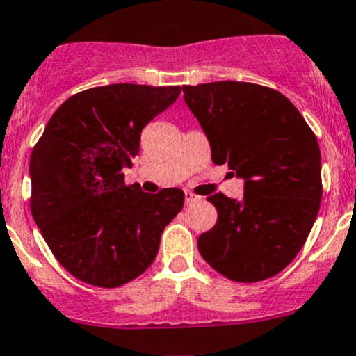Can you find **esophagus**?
<instances>
[{
  "mask_svg": "<svg viewBox=\"0 0 356 356\" xmlns=\"http://www.w3.org/2000/svg\"><path fill=\"white\" fill-rule=\"evenodd\" d=\"M184 196H186V205H191V203L200 202V196L195 195V193H191V191H186Z\"/></svg>",
  "mask_w": 356,
  "mask_h": 356,
  "instance_id": "obj_1",
  "label": "esophagus"
}]
</instances>
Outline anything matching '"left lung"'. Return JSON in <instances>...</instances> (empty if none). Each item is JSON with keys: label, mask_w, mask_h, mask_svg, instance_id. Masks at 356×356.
<instances>
[{"label": "left lung", "mask_w": 356, "mask_h": 356, "mask_svg": "<svg viewBox=\"0 0 356 356\" xmlns=\"http://www.w3.org/2000/svg\"><path fill=\"white\" fill-rule=\"evenodd\" d=\"M216 165L245 181L243 200L209 196L217 222L200 234L202 257L243 284L285 270L305 245L322 202V160L315 134L280 92L243 81L184 85Z\"/></svg>", "instance_id": "obj_1"}]
</instances>
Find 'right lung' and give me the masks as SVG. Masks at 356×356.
Returning <instances> with one entry per match:
<instances>
[{"label": "right lung", "mask_w": 356, "mask_h": 356, "mask_svg": "<svg viewBox=\"0 0 356 356\" xmlns=\"http://www.w3.org/2000/svg\"><path fill=\"white\" fill-rule=\"evenodd\" d=\"M181 86H95L69 97L29 161L31 213L51 254L78 280L115 289L154 261L165 226L184 205L177 188L156 195L125 182L140 132Z\"/></svg>", "instance_id": "1"}]
</instances>
